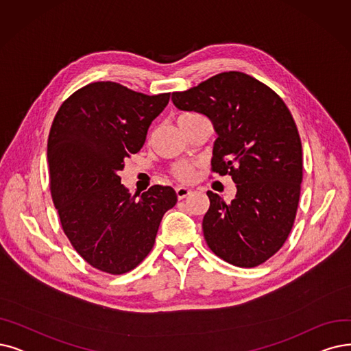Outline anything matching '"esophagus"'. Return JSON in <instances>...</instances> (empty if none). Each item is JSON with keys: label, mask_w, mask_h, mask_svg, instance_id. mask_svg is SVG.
Listing matches in <instances>:
<instances>
[{"label": "esophagus", "mask_w": 351, "mask_h": 351, "mask_svg": "<svg viewBox=\"0 0 351 351\" xmlns=\"http://www.w3.org/2000/svg\"><path fill=\"white\" fill-rule=\"evenodd\" d=\"M190 193H191V190H190V189H187V187H183V186L176 187V194H177L178 200H183V199H186L187 195H190Z\"/></svg>", "instance_id": "1"}]
</instances>
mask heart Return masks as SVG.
Segmentation results:
<instances>
[{
	"label": "heart",
	"mask_w": 351,
	"mask_h": 351,
	"mask_svg": "<svg viewBox=\"0 0 351 351\" xmlns=\"http://www.w3.org/2000/svg\"><path fill=\"white\" fill-rule=\"evenodd\" d=\"M194 117H199L197 114H181L177 118V123H183ZM173 174L180 181H190L194 177V165L190 162H178L173 168Z\"/></svg>",
	"instance_id": "heart-1"
}]
</instances>
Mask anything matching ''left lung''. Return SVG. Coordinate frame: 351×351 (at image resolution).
<instances>
[{
	"label": "left lung",
	"mask_w": 351,
	"mask_h": 351,
	"mask_svg": "<svg viewBox=\"0 0 351 351\" xmlns=\"http://www.w3.org/2000/svg\"><path fill=\"white\" fill-rule=\"evenodd\" d=\"M171 101L212 121L217 134L212 171L232 176L237 189L232 202L207 191V246L241 268L268 261L293 226L302 181L301 138L285 102L242 72L219 73L174 92Z\"/></svg>",
	"instance_id": "left-lung-1"
}]
</instances>
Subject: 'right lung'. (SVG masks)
<instances>
[{
  "mask_svg": "<svg viewBox=\"0 0 351 351\" xmlns=\"http://www.w3.org/2000/svg\"><path fill=\"white\" fill-rule=\"evenodd\" d=\"M170 93L144 95L115 82L80 88L59 108L47 141L50 191L67 239L93 268L130 272L149 254L177 194L152 186L139 197L121 184L125 160L143 148Z\"/></svg>",
  "mask_w": 351,
  "mask_h": 351,
  "instance_id": "right-lung-1",
  "label": "right lung"
}]
</instances>
